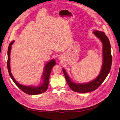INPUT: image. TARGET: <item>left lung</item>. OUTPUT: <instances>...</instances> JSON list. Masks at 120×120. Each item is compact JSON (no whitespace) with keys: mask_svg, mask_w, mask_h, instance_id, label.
I'll return each instance as SVG.
<instances>
[{"mask_svg":"<svg viewBox=\"0 0 120 120\" xmlns=\"http://www.w3.org/2000/svg\"><path fill=\"white\" fill-rule=\"evenodd\" d=\"M93 32L96 37L100 39L103 45V64L100 72L98 77L94 80L88 82L75 83L70 78L65 69L63 68L65 78L69 86L75 92L86 93L96 90L105 81L111 70L112 59L109 39L103 31L94 30Z\"/></svg>","mask_w":120,"mask_h":120,"instance_id":"1","label":"left lung"}]
</instances>
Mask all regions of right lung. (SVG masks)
<instances>
[{
    "instance_id": "obj_1",
    "label": "right lung",
    "mask_w": 120,
    "mask_h": 120,
    "mask_svg": "<svg viewBox=\"0 0 120 120\" xmlns=\"http://www.w3.org/2000/svg\"><path fill=\"white\" fill-rule=\"evenodd\" d=\"M14 41H13L10 42L8 46V68L9 74L10 78H11L13 82L15 84L19 87V88L23 91L24 93H26L28 95H36L45 92L47 90L49 86V75L50 72L52 70V68L56 65V60L54 59L49 60L45 65L44 68V70L42 75V81L41 83L37 86H24L20 84L14 78L13 75L11 72V69L10 67V55L11 49V45L14 43Z\"/></svg>"
}]
</instances>
